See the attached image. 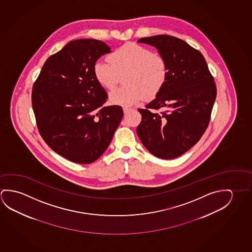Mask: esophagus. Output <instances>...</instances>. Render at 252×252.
I'll return each instance as SVG.
<instances>
[{
    "instance_id": "1",
    "label": "esophagus",
    "mask_w": 252,
    "mask_h": 252,
    "mask_svg": "<svg viewBox=\"0 0 252 252\" xmlns=\"http://www.w3.org/2000/svg\"><path fill=\"white\" fill-rule=\"evenodd\" d=\"M131 111V108H126V107H124V112L125 115H127L128 113L130 112Z\"/></svg>"
}]
</instances>
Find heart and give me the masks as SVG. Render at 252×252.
Wrapping results in <instances>:
<instances>
[{"instance_id": "heart-1", "label": "heart", "mask_w": 252, "mask_h": 252, "mask_svg": "<svg viewBox=\"0 0 252 252\" xmlns=\"http://www.w3.org/2000/svg\"><path fill=\"white\" fill-rule=\"evenodd\" d=\"M108 62L98 60L94 64V76L102 88L111 90L119 75L125 86L109 94L111 103L131 107L146 95L159 94L166 83L168 66L163 57L135 43H127L108 56Z\"/></svg>"}]
</instances>
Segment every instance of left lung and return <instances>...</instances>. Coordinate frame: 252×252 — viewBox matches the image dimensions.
<instances>
[{
	"instance_id": "left-lung-1",
	"label": "left lung",
	"mask_w": 252,
	"mask_h": 252,
	"mask_svg": "<svg viewBox=\"0 0 252 252\" xmlns=\"http://www.w3.org/2000/svg\"><path fill=\"white\" fill-rule=\"evenodd\" d=\"M137 42L158 50L167 63L168 78L156 98L138 109L142 121L136 133L154 156L175 158L197 144L208 128L216 98L214 78L203 55L180 38L157 35ZM160 108L162 113L152 111Z\"/></svg>"
}]
</instances>
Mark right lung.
I'll return each instance as SVG.
<instances>
[{
  "label": "right lung",
  "instance_id": "add662e5",
  "mask_svg": "<svg viewBox=\"0 0 252 252\" xmlns=\"http://www.w3.org/2000/svg\"><path fill=\"white\" fill-rule=\"evenodd\" d=\"M111 48L96 39H77L49 57L32 89L40 135L66 159L90 164L107 150L124 111L104 107L108 94L94 76V64Z\"/></svg>",
  "mask_w": 252,
  "mask_h": 252
}]
</instances>
